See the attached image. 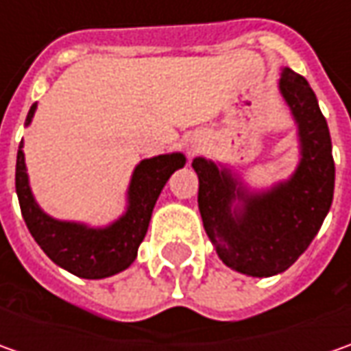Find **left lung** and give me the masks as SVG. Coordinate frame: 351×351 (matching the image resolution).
<instances>
[{
  "label": "left lung",
  "instance_id": "1",
  "mask_svg": "<svg viewBox=\"0 0 351 351\" xmlns=\"http://www.w3.org/2000/svg\"><path fill=\"white\" fill-rule=\"evenodd\" d=\"M279 93L297 125L299 164L291 178L250 189L224 164L197 156L199 213L224 265L252 277L289 269L324 223L334 197L330 130L303 75L281 70Z\"/></svg>",
  "mask_w": 351,
  "mask_h": 351
}]
</instances>
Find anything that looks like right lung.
<instances>
[{
  "mask_svg": "<svg viewBox=\"0 0 351 351\" xmlns=\"http://www.w3.org/2000/svg\"><path fill=\"white\" fill-rule=\"evenodd\" d=\"M34 111L36 103L29 109L25 127L31 125ZM183 166L185 156L182 152L160 154L138 162L128 183L125 213L107 226H89L86 223L54 219L40 209L31 191L21 141L15 168V191L27 228L48 258L77 277L103 279L125 271L136 260L156 201L169 176Z\"/></svg>",
  "mask_w": 351,
  "mask_h": 351,
  "instance_id": "right-lung-1",
  "label": "right lung"
}]
</instances>
